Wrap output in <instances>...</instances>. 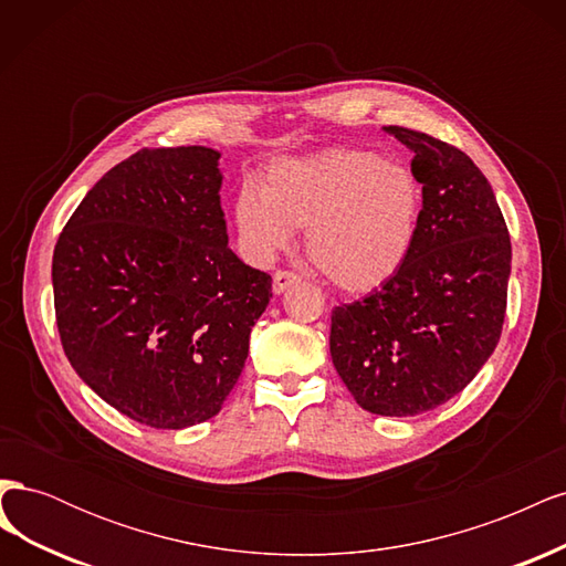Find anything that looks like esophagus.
I'll list each match as a JSON object with an SVG mask.
<instances>
[{"mask_svg": "<svg viewBox=\"0 0 566 566\" xmlns=\"http://www.w3.org/2000/svg\"><path fill=\"white\" fill-rule=\"evenodd\" d=\"M297 281H300V276L293 271H276V273H273V293L281 295L283 290H287L290 285H295Z\"/></svg>", "mask_w": 566, "mask_h": 566, "instance_id": "34e87169", "label": "esophagus"}]
</instances>
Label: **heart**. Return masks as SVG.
I'll use <instances>...</instances> for the list:
<instances>
[{
    "mask_svg": "<svg viewBox=\"0 0 566 566\" xmlns=\"http://www.w3.org/2000/svg\"><path fill=\"white\" fill-rule=\"evenodd\" d=\"M424 186L403 163L373 150L333 148L269 165L262 191L245 186L233 221L245 254L269 264L304 229L312 264L345 293L389 283L416 250Z\"/></svg>",
    "mask_w": 566,
    "mask_h": 566,
    "instance_id": "obj_1",
    "label": "heart"
}]
</instances>
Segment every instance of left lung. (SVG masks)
Listing matches in <instances>:
<instances>
[{
  "label": "left lung",
  "mask_w": 566,
  "mask_h": 566,
  "mask_svg": "<svg viewBox=\"0 0 566 566\" xmlns=\"http://www.w3.org/2000/svg\"><path fill=\"white\" fill-rule=\"evenodd\" d=\"M413 150L424 217L406 266L364 300L335 306L331 356L356 403L418 416L465 389L501 339L512 248L486 177L430 134L385 127Z\"/></svg>",
  "instance_id": "obj_1"
}]
</instances>
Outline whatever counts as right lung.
Listing matches in <instances>:
<instances>
[{
    "mask_svg": "<svg viewBox=\"0 0 566 566\" xmlns=\"http://www.w3.org/2000/svg\"><path fill=\"white\" fill-rule=\"evenodd\" d=\"M219 158L208 146L134 153L94 184L54 248L67 361L156 430L219 413L271 297L269 273L229 248Z\"/></svg>",
    "mask_w": 566,
    "mask_h": 566,
    "instance_id": "right-lung-1",
    "label": "right lung"
}]
</instances>
